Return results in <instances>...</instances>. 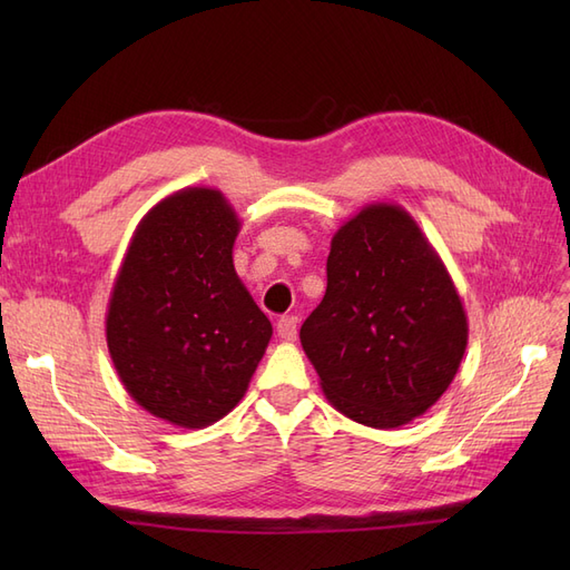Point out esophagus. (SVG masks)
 Wrapping results in <instances>:
<instances>
[{
  "label": "esophagus",
  "mask_w": 570,
  "mask_h": 570,
  "mask_svg": "<svg viewBox=\"0 0 570 570\" xmlns=\"http://www.w3.org/2000/svg\"><path fill=\"white\" fill-rule=\"evenodd\" d=\"M297 316H283L278 321V337L285 342H292L297 337Z\"/></svg>",
  "instance_id": "1"
}]
</instances>
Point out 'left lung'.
Segmentation results:
<instances>
[{"label":"left lung","mask_w":570,"mask_h":570,"mask_svg":"<svg viewBox=\"0 0 570 570\" xmlns=\"http://www.w3.org/2000/svg\"><path fill=\"white\" fill-rule=\"evenodd\" d=\"M299 340L325 400L361 425L390 430L452 385L469 318L419 223L400 204L373 202L333 235L325 297Z\"/></svg>","instance_id":"1"}]
</instances>
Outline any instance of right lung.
Masks as SVG:
<instances>
[{"mask_svg":"<svg viewBox=\"0 0 570 570\" xmlns=\"http://www.w3.org/2000/svg\"><path fill=\"white\" fill-rule=\"evenodd\" d=\"M216 187H183L137 223L107 308V347L151 416L206 428L239 404L273 325L233 264L239 233Z\"/></svg>","mask_w":570,"mask_h":570,"instance_id":"obj_1","label":"right lung"}]
</instances>
